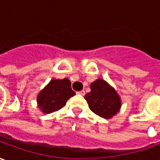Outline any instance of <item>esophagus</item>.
<instances>
[{
	"label": "esophagus",
	"mask_w": 160,
	"mask_h": 160,
	"mask_svg": "<svg viewBox=\"0 0 160 160\" xmlns=\"http://www.w3.org/2000/svg\"><path fill=\"white\" fill-rule=\"evenodd\" d=\"M78 94L83 96V95L85 94V92H84V90H82V91H80V92H78Z\"/></svg>",
	"instance_id": "1"
}]
</instances>
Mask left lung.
Returning a JSON list of instances; mask_svg holds the SVG:
<instances>
[{
	"label": "left lung",
	"instance_id": "1",
	"mask_svg": "<svg viewBox=\"0 0 160 160\" xmlns=\"http://www.w3.org/2000/svg\"><path fill=\"white\" fill-rule=\"evenodd\" d=\"M90 87L91 92L84 96V98L94 113L105 119H110L120 111L121 98L105 80L99 78L92 82Z\"/></svg>",
	"mask_w": 160,
	"mask_h": 160
}]
</instances>
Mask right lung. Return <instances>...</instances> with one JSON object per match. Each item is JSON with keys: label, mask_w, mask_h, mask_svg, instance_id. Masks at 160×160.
Returning a JSON list of instances; mask_svg holds the SVG:
<instances>
[{"label": "right lung", "mask_w": 160, "mask_h": 160, "mask_svg": "<svg viewBox=\"0 0 160 160\" xmlns=\"http://www.w3.org/2000/svg\"><path fill=\"white\" fill-rule=\"evenodd\" d=\"M74 95L76 92L71 89V82L68 78L52 79L38 93V106L44 113H50L62 108Z\"/></svg>", "instance_id": "obj_1"}]
</instances>
